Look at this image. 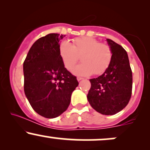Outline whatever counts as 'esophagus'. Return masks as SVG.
<instances>
[{
  "label": "esophagus",
  "instance_id": "esophagus-1",
  "mask_svg": "<svg viewBox=\"0 0 150 150\" xmlns=\"http://www.w3.org/2000/svg\"><path fill=\"white\" fill-rule=\"evenodd\" d=\"M77 81H80V80H83V78H82V77H77Z\"/></svg>",
  "mask_w": 150,
  "mask_h": 150
}]
</instances>
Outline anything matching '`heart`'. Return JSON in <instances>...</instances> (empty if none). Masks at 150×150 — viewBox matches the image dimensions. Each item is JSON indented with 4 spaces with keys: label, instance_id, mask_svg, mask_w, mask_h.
Returning <instances> with one entry per match:
<instances>
[{
    "label": "heart",
    "instance_id": "heart-1",
    "mask_svg": "<svg viewBox=\"0 0 150 150\" xmlns=\"http://www.w3.org/2000/svg\"><path fill=\"white\" fill-rule=\"evenodd\" d=\"M59 54L63 65L70 70L81 56V63L72 68L77 76H89L93 73L100 75L108 68L112 58L111 49L91 37L76 38L73 44L63 41L59 47Z\"/></svg>",
    "mask_w": 150,
    "mask_h": 150
}]
</instances>
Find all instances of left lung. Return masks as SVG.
I'll return each instance as SVG.
<instances>
[{
	"label": "left lung",
	"instance_id": "left-lung-1",
	"mask_svg": "<svg viewBox=\"0 0 150 150\" xmlns=\"http://www.w3.org/2000/svg\"><path fill=\"white\" fill-rule=\"evenodd\" d=\"M112 53L109 66L102 75L90 79L87 94L89 104L103 115H114L123 110L131 97L132 75L128 53L119 44L106 39Z\"/></svg>",
	"mask_w": 150,
	"mask_h": 150
}]
</instances>
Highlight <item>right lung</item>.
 Listing matches in <instances>:
<instances>
[{"label": "right lung", "mask_w": 150, "mask_h": 150, "mask_svg": "<svg viewBox=\"0 0 150 150\" xmlns=\"http://www.w3.org/2000/svg\"><path fill=\"white\" fill-rule=\"evenodd\" d=\"M65 37L51 33L39 38L23 63L26 97L38 114L47 118H56L66 111L79 84L60 57V44Z\"/></svg>", "instance_id": "1"}]
</instances>
